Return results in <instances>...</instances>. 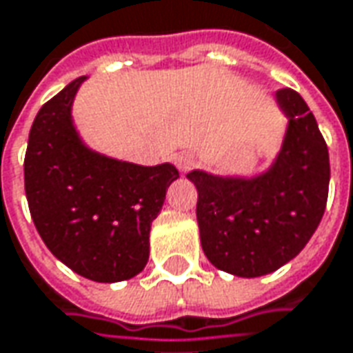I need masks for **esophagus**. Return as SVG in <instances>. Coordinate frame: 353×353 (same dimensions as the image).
Wrapping results in <instances>:
<instances>
[{
  "mask_svg": "<svg viewBox=\"0 0 353 353\" xmlns=\"http://www.w3.org/2000/svg\"><path fill=\"white\" fill-rule=\"evenodd\" d=\"M194 163H196V155L190 152H182L179 155H174V165H176V169L181 172L190 171L192 167H194Z\"/></svg>",
  "mask_w": 353,
  "mask_h": 353,
  "instance_id": "1",
  "label": "esophagus"
}]
</instances>
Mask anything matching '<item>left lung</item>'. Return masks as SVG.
Returning a JSON list of instances; mask_svg holds the SVG:
<instances>
[{"label": "left lung", "mask_w": 353, "mask_h": 353, "mask_svg": "<svg viewBox=\"0 0 353 353\" xmlns=\"http://www.w3.org/2000/svg\"><path fill=\"white\" fill-rule=\"evenodd\" d=\"M274 98L288 126L267 171L252 179L186 174L198 190L203 254L221 271L246 279L273 273L300 254L329 196V150L315 117L294 90H279Z\"/></svg>", "instance_id": "8db88e82"}]
</instances>
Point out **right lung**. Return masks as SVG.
<instances>
[{"label": "right lung", "mask_w": 353, "mask_h": 353, "mask_svg": "<svg viewBox=\"0 0 353 353\" xmlns=\"http://www.w3.org/2000/svg\"><path fill=\"white\" fill-rule=\"evenodd\" d=\"M86 77L43 103L24 155V192L38 234L61 263L96 283L140 273L150 257V228L167 188L171 163L144 167L90 150L72 123V101Z\"/></svg>", "instance_id": "obj_1"}]
</instances>
